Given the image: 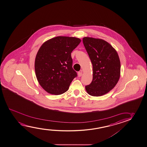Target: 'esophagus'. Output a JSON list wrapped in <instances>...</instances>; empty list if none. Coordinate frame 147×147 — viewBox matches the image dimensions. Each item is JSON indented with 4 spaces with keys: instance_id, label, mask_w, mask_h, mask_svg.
<instances>
[{
    "instance_id": "esophagus-1",
    "label": "esophagus",
    "mask_w": 147,
    "mask_h": 147,
    "mask_svg": "<svg viewBox=\"0 0 147 147\" xmlns=\"http://www.w3.org/2000/svg\"><path fill=\"white\" fill-rule=\"evenodd\" d=\"M82 73L81 71L78 72V77H81L82 76Z\"/></svg>"
}]
</instances>
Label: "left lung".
<instances>
[{
    "label": "left lung",
    "mask_w": 147,
    "mask_h": 147,
    "mask_svg": "<svg viewBox=\"0 0 147 147\" xmlns=\"http://www.w3.org/2000/svg\"><path fill=\"white\" fill-rule=\"evenodd\" d=\"M83 43L93 69L92 81L85 86V90L90 96L104 95L115 87L120 76L118 55L110 44L101 39L85 37Z\"/></svg>",
    "instance_id": "left-lung-1"
}]
</instances>
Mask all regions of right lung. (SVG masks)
Instances as JSON below:
<instances>
[{
	"label": "right lung",
	"instance_id": "add662e5",
	"mask_svg": "<svg viewBox=\"0 0 147 147\" xmlns=\"http://www.w3.org/2000/svg\"><path fill=\"white\" fill-rule=\"evenodd\" d=\"M80 42L76 37L57 36L45 41L39 49L35 60V74L39 84L48 93L64 94L77 76L71 53Z\"/></svg>",
	"mask_w": 147,
	"mask_h": 147
}]
</instances>
